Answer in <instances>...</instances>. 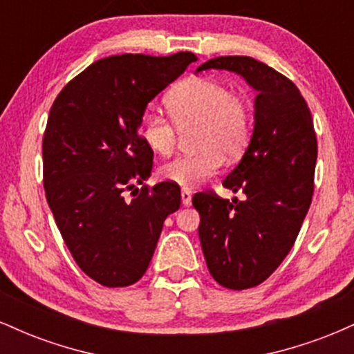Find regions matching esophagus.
<instances>
[{"label": "esophagus", "instance_id": "1", "mask_svg": "<svg viewBox=\"0 0 354 354\" xmlns=\"http://www.w3.org/2000/svg\"><path fill=\"white\" fill-rule=\"evenodd\" d=\"M181 203H183V206L191 205V191L189 189H186V188L181 189Z\"/></svg>", "mask_w": 354, "mask_h": 354}]
</instances>
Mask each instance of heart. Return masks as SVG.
<instances>
[{"label": "heart", "mask_w": 354, "mask_h": 354, "mask_svg": "<svg viewBox=\"0 0 354 354\" xmlns=\"http://www.w3.org/2000/svg\"><path fill=\"white\" fill-rule=\"evenodd\" d=\"M171 118L148 109L140 120V136L149 151L158 156L173 153L178 128L198 124L196 145L200 151L181 154L158 169L161 180L193 188L214 176L226 158H234L250 140L251 118L246 101L231 91L228 84L213 78H191L168 96Z\"/></svg>", "instance_id": "heart-1"}]
</instances>
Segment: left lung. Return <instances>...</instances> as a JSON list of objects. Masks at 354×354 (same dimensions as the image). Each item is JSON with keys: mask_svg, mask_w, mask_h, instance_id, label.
<instances>
[{"mask_svg": "<svg viewBox=\"0 0 354 354\" xmlns=\"http://www.w3.org/2000/svg\"><path fill=\"white\" fill-rule=\"evenodd\" d=\"M241 75L258 95L245 156L223 181L245 200L214 191L193 196L200 241L214 281L228 290L261 284L293 248L315 189L318 143L306 101L286 76L250 56H219L198 71Z\"/></svg>", "mask_w": 354, "mask_h": 354, "instance_id": "left-lung-1", "label": "left lung"}]
</instances>
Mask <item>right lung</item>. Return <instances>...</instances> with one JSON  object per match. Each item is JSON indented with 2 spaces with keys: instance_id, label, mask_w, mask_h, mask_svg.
<instances>
[{
  "instance_id": "right-lung-1",
  "label": "right lung",
  "mask_w": 354,
  "mask_h": 354,
  "mask_svg": "<svg viewBox=\"0 0 354 354\" xmlns=\"http://www.w3.org/2000/svg\"><path fill=\"white\" fill-rule=\"evenodd\" d=\"M196 59L189 51L109 56L75 76L53 103L43 136L44 193L76 265L103 286H129L145 274L166 216L180 208L174 183L135 188L153 168L138 128L149 101Z\"/></svg>"
}]
</instances>
